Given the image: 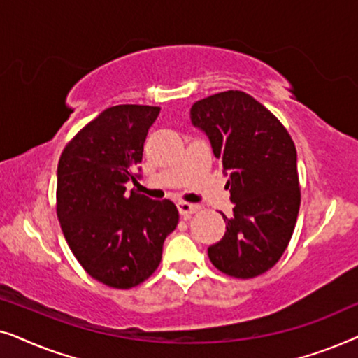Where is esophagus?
Listing matches in <instances>:
<instances>
[{"mask_svg":"<svg viewBox=\"0 0 358 358\" xmlns=\"http://www.w3.org/2000/svg\"><path fill=\"white\" fill-rule=\"evenodd\" d=\"M178 210L180 213V217L184 218H189L190 215L197 213L200 210V205H195V203H187V202H180L178 203Z\"/></svg>","mask_w":358,"mask_h":358,"instance_id":"1","label":"esophagus"}]
</instances>
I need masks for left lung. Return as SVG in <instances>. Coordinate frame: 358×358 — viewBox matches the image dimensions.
<instances>
[{
  "instance_id": "left-lung-1",
  "label": "left lung",
  "mask_w": 358,
  "mask_h": 358,
  "mask_svg": "<svg viewBox=\"0 0 358 358\" xmlns=\"http://www.w3.org/2000/svg\"><path fill=\"white\" fill-rule=\"evenodd\" d=\"M190 120L207 134L229 173L234 203L224 236L208 248L210 261L234 278H252L278 262L295 229L301 192L296 148L282 122L243 91L195 102Z\"/></svg>"
}]
</instances>
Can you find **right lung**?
Listing matches in <instances>:
<instances>
[{
    "instance_id": "1",
    "label": "right lung",
    "mask_w": 358,
    "mask_h": 358,
    "mask_svg": "<svg viewBox=\"0 0 358 358\" xmlns=\"http://www.w3.org/2000/svg\"><path fill=\"white\" fill-rule=\"evenodd\" d=\"M158 114L155 106L109 107L68 141L58 161L57 217L68 246L92 278L120 290L151 277L179 222L171 200L125 192Z\"/></svg>"
}]
</instances>
